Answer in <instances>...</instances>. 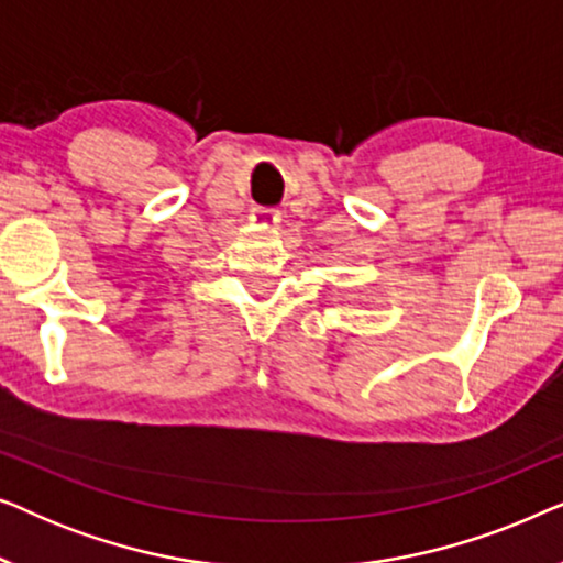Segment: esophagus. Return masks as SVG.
<instances>
[{
	"mask_svg": "<svg viewBox=\"0 0 563 563\" xmlns=\"http://www.w3.org/2000/svg\"><path fill=\"white\" fill-rule=\"evenodd\" d=\"M251 220L261 228H274L282 218L276 210H268V207H256V210H251Z\"/></svg>",
	"mask_w": 563,
	"mask_h": 563,
	"instance_id": "esophagus-1",
	"label": "esophagus"
}]
</instances>
